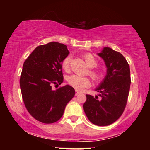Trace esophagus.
I'll use <instances>...</instances> for the list:
<instances>
[{"label":"esophagus","instance_id":"obj_1","mask_svg":"<svg viewBox=\"0 0 150 150\" xmlns=\"http://www.w3.org/2000/svg\"><path fill=\"white\" fill-rule=\"evenodd\" d=\"M80 94V92H77V91H76V92H75V96L79 95Z\"/></svg>","mask_w":150,"mask_h":150}]
</instances>
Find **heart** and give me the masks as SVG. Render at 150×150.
<instances>
[{"label":"heart","instance_id":"heart-1","mask_svg":"<svg viewBox=\"0 0 150 150\" xmlns=\"http://www.w3.org/2000/svg\"><path fill=\"white\" fill-rule=\"evenodd\" d=\"M86 63L88 65L89 68H95L97 65V61L94 56L91 53H87L84 56ZM71 57L70 56L65 57L63 61H62L61 65L62 68L65 70V71H68L70 70V63ZM90 75L95 80H98L100 78L101 75L99 74V72L95 71V70H92L90 71ZM68 83L73 87L74 89H75L77 91H82L83 89L87 87H90L91 82L89 78L85 77H80L79 75H70L68 77Z\"/></svg>","mask_w":150,"mask_h":150}]
</instances>
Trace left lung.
I'll list each match as a JSON object with an SVG mask.
<instances>
[{
    "label": "left lung",
    "instance_id": "1",
    "mask_svg": "<svg viewBox=\"0 0 150 150\" xmlns=\"http://www.w3.org/2000/svg\"><path fill=\"white\" fill-rule=\"evenodd\" d=\"M104 60L106 75L95 89L99 94H87L83 105L89 121L99 126L114 123L124 111L130 86V66L121 53L104 47L97 53Z\"/></svg>",
    "mask_w": 150,
    "mask_h": 150
}]
</instances>
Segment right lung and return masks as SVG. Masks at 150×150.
I'll return each mask as SVG.
<instances>
[{"label":"right lung","mask_w":150,"mask_h":150,"mask_svg":"<svg viewBox=\"0 0 150 150\" xmlns=\"http://www.w3.org/2000/svg\"><path fill=\"white\" fill-rule=\"evenodd\" d=\"M69 53L66 45L50 42L37 46L23 64L20 80L22 99L29 113L42 123L59 120L75 94L68 85L56 90L51 88L63 82L61 63Z\"/></svg>","instance_id":"1"}]
</instances>
